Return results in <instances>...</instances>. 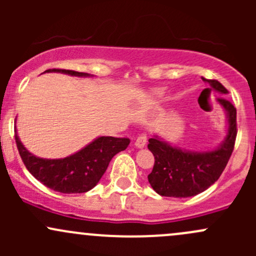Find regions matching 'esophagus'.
<instances>
[{"mask_svg": "<svg viewBox=\"0 0 256 256\" xmlns=\"http://www.w3.org/2000/svg\"><path fill=\"white\" fill-rule=\"evenodd\" d=\"M146 142H147L146 135H140L138 138H136L135 146L138 147V148H142V147L146 146Z\"/></svg>", "mask_w": 256, "mask_h": 256, "instance_id": "obj_1", "label": "esophagus"}]
</instances>
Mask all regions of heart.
I'll return each mask as SVG.
<instances>
[{
	"mask_svg": "<svg viewBox=\"0 0 256 256\" xmlns=\"http://www.w3.org/2000/svg\"><path fill=\"white\" fill-rule=\"evenodd\" d=\"M154 94L157 95V96H161L162 94H164V90L162 89H158V90H154Z\"/></svg>",
	"mask_w": 256,
	"mask_h": 256,
	"instance_id": "1",
	"label": "heart"
}]
</instances>
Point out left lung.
Here are the masks:
<instances>
[{
  "label": "left lung",
  "instance_id": "obj_1",
  "mask_svg": "<svg viewBox=\"0 0 256 256\" xmlns=\"http://www.w3.org/2000/svg\"><path fill=\"white\" fill-rule=\"evenodd\" d=\"M213 90L228 94L218 80H207ZM226 114L228 128L224 141L213 151L193 152L171 146L158 136L150 138L148 150L154 156V164L148 182L154 192L164 197L187 198L200 194L210 187L226 168L236 138V109L224 98L216 99Z\"/></svg>",
  "mask_w": 256,
  "mask_h": 256
}]
</instances>
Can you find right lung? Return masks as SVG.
I'll use <instances>...</instances> for the list:
<instances>
[{"label": "right lung", "mask_w": 256, "mask_h": 256, "mask_svg": "<svg viewBox=\"0 0 256 256\" xmlns=\"http://www.w3.org/2000/svg\"><path fill=\"white\" fill-rule=\"evenodd\" d=\"M46 72L89 76L88 73L66 69H48ZM14 138L26 168L46 187L60 193H84L94 188L106 171L112 157L126 150L130 144V140L125 138L102 136L70 156L48 160L30 154L20 142L17 134Z\"/></svg>", "instance_id": "add662e5"}]
</instances>
